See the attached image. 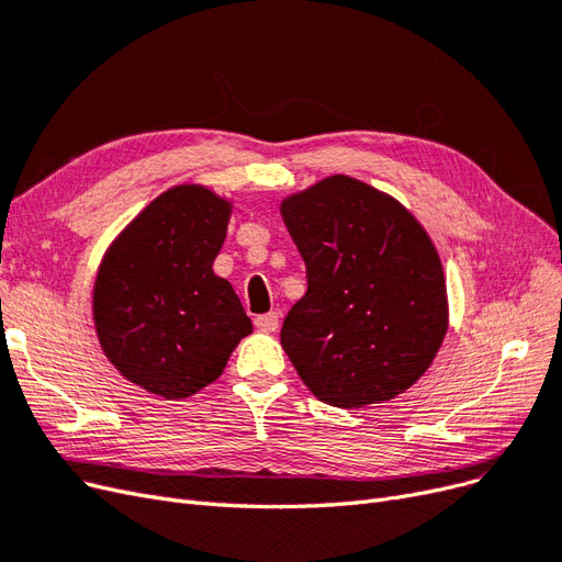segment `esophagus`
Listing matches in <instances>:
<instances>
[{"label":"esophagus","instance_id":"34e87169","mask_svg":"<svg viewBox=\"0 0 562 562\" xmlns=\"http://www.w3.org/2000/svg\"><path fill=\"white\" fill-rule=\"evenodd\" d=\"M255 327H257L259 331H263V334H273V331H278V327H280V317H278V313L257 315V317H255Z\"/></svg>","mask_w":562,"mask_h":562}]
</instances>
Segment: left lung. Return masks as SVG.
I'll return each mask as SVG.
<instances>
[{
    "label": "left lung",
    "mask_w": 562,
    "mask_h": 562,
    "mask_svg": "<svg viewBox=\"0 0 562 562\" xmlns=\"http://www.w3.org/2000/svg\"><path fill=\"white\" fill-rule=\"evenodd\" d=\"M280 214L307 273L280 331L305 387L338 408L406 392L448 331L443 266L423 224L348 175L286 195Z\"/></svg>",
    "instance_id": "left-lung-1"
}]
</instances>
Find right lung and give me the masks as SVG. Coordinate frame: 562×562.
<instances>
[{
	"instance_id": "right-lung-1",
	"label": "right lung",
	"mask_w": 562,
	"mask_h": 562,
	"mask_svg": "<svg viewBox=\"0 0 562 562\" xmlns=\"http://www.w3.org/2000/svg\"><path fill=\"white\" fill-rule=\"evenodd\" d=\"M231 212L212 189L177 184L116 235L98 268L100 348L125 380L162 400L214 383L251 334L238 294L212 270Z\"/></svg>"
}]
</instances>
